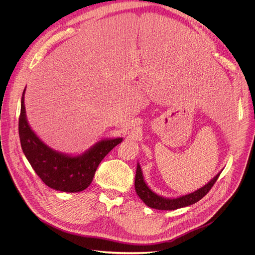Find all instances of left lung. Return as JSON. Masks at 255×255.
Here are the masks:
<instances>
[{
  "mask_svg": "<svg viewBox=\"0 0 255 255\" xmlns=\"http://www.w3.org/2000/svg\"><path fill=\"white\" fill-rule=\"evenodd\" d=\"M222 170L220 172H218L209 181V183H207L205 186L196 190L193 193L180 196L177 198H165V197L159 196L156 193H154L147 186V184L145 183L140 164L137 163L136 175H135V191H136V194L138 195V197L143 201V203L152 209L165 210V211L176 210L179 208L191 206V205L197 203L198 201H200L203 197H205L208 194V192L211 190V188L214 186V184L216 183V180L218 179V177H219Z\"/></svg>",
  "mask_w": 255,
  "mask_h": 255,
  "instance_id": "obj_1",
  "label": "left lung"
}]
</instances>
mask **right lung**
Returning <instances> with one entry per match:
<instances>
[{
  "mask_svg": "<svg viewBox=\"0 0 255 255\" xmlns=\"http://www.w3.org/2000/svg\"><path fill=\"white\" fill-rule=\"evenodd\" d=\"M23 91L19 118V136L22 150L32 168L49 188L66 193L86 190L93 181L102 159L123 138H106L96 142L84 153L71 155L56 151L46 145L31 129L24 104Z\"/></svg>",
  "mask_w": 255,
  "mask_h": 255,
  "instance_id": "add662e5",
  "label": "right lung"
}]
</instances>
